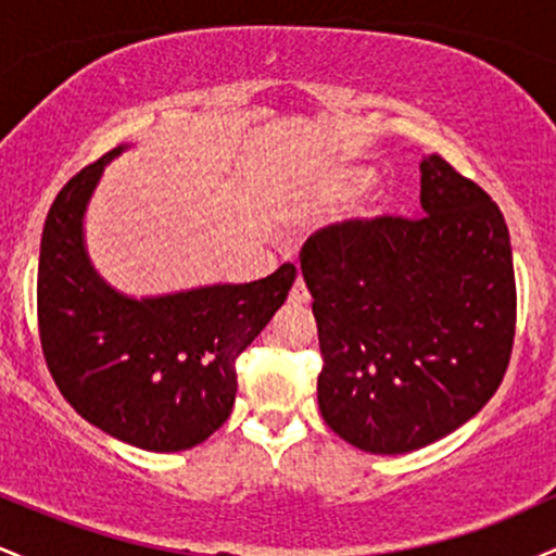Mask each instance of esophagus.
Returning a JSON list of instances; mask_svg holds the SVG:
<instances>
[{
    "label": "esophagus",
    "instance_id": "1",
    "mask_svg": "<svg viewBox=\"0 0 556 556\" xmlns=\"http://www.w3.org/2000/svg\"><path fill=\"white\" fill-rule=\"evenodd\" d=\"M290 305H305L311 300V292H308V287H305V282L303 279H295V285H292V290H290Z\"/></svg>",
    "mask_w": 556,
    "mask_h": 556
}]
</instances>
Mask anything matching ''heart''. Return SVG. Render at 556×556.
I'll use <instances>...</instances> for the list:
<instances>
[{
  "instance_id": "heart-1",
  "label": "heart",
  "mask_w": 556,
  "mask_h": 556,
  "mask_svg": "<svg viewBox=\"0 0 556 556\" xmlns=\"http://www.w3.org/2000/svg\"><path fill=\"white\" fill-rule=\"evenodd\" d=\"M376 180V172L368 164L358 162H324L311 172L308 180H305V193L314 198L316 203L324 206H337V203L350 201V198L361 195ZM387 195L381 190H374L371 195L363 198L361 203H355L344 216V225L355 232L368 229L384 214Z\"/></svg>"
}]
</instances>
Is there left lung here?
Wrapping results in <instances>:
<instances>
[{
	"mask_svg": "<svg viewBox=\"0 0 556 556\" xmlns=\"http://www.w3.org/2000/svg\"><path fill=\"white\" fill-rule=\"evenodd\" d=\"M300 269L324 358L318 407L348 444L420 450L502 384L515 337L509 232L500 206L442 156L420 159L416 219L321 229Z\"/></svg>",
	"mask_w": 556,
	"mask_h": 556,
	"instance_id": "1",
	"label": "left lung"
}]
</instances>
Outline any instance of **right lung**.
Instances as JSON below:
<instances>
[{"mask_svg":"<svg viewBox=\"0 0 556 556\" xmlns=\"http://www.w3.org/2000/svg\"><path fill=\"white\" fill-rule=\"evenodd\" d=\"M123 143L70 180L38 258V329L56 387L88 424L146 452L206 442L238 394L235 361L282 308L295 266L245 285L125 295L86 248L88 203Z\"/></svg>","mask_w":556,"mask_h":556,"instance_id":"right-lung-1","label":"right lung"}]
</instances>
